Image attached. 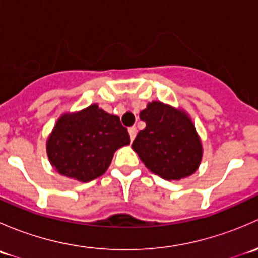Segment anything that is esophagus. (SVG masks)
<instances>
[{
    "label": "esophagus",
    "mask_w": 258,
    "mask_h": 258,
    "mask_svg": "<svg viewBox=\"0 0 258 258\" xmlns=\"http://www.w3.org/2000/svg\"><path fill=\"white\" fill-rule=\"evenodd\" d=\"M128 135H130V140H131V142H132L135 140V137H136V135H137L136 127H131V128L128 130Z\"/></svg>",
    "instance_id": "1"
}]
</instances>
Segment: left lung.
Here are the masks:
<instances>
[{"label":"left lung","instance_id":"1","mask_svg":"<svg viewBox=\"0 0 258 258\" xmlns=\"http://www.w3.org/2000/svg\"><path fill=\"white\" fill-rule=\"evenodd\" d=\"M140 118L146 127L137 134L132 148L151 172L167 181H178L199 170L204 148L186 111L152 101Z\"/></svg>","mask_w":258,"mask_h":258}]
</instances>
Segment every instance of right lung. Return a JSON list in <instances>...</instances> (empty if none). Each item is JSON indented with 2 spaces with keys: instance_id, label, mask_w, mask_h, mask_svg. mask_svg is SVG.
<instances>
[{
  "instance_id": "add662e5",
  "label": "right lung",
  "mask_w": 258,
  "mask_h": 258,
  "mask_svg": "<svg viewBox=\"0 0 258 258\" xmlns=\"http://www.w3.org/2000/svg\"><path fill=\"white\" fill-rule=\"evenodd\" d=\"M130 145L119 117L97 103L77 112H66L54 123L46 142L47 157L59 173L80 182L100 177L111 165L114 152Z\"/></svg>"
}]
</instances>
